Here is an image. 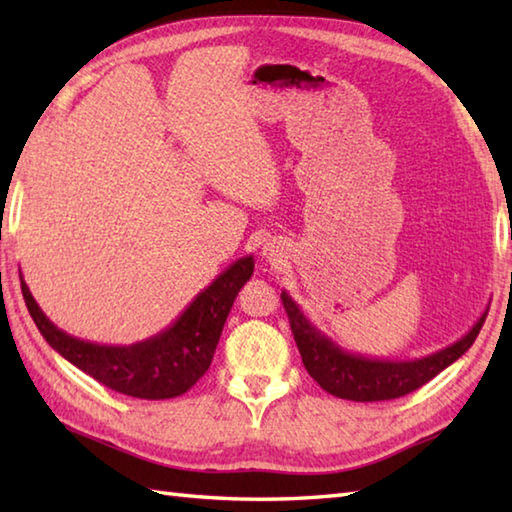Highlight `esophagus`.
I'll return each mask as SVG.
<instances>
[{
  "mask_svg": "<svg viewBox=\"0 0 512 512\" xmlns=\"http://www.w3.org/2000/svg\"><path fill=\"white\" fill-rule=\"evenodd\" d=\"M264 257H266V262L279 266V264H284L286 250H284V246L277 244V242H268V244L264 246Z\"/></svg>",
  "mask_w": 512,
  "mask_h": 512,
  "instance_id": "1",
  "label": "esophagus"
}]
</instances>
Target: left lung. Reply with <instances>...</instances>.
<instances>
[{"instance_id":"left-lung-1","label":"left lung","mask_w":512,"mask_h":512,"mask_svg":"<svg viewBox=\"0 0 512 512\" xmlns=\"http://www.w3.org/2000/svg\"><path fill=\"white\" fill-rule=\"evenodd\" d=\"M281 301H284L290 328L295 334V343L308 374L328 394L354 402L394 400L429 383L433 376H438L442 369H447L469 350L488 314L486 308L462 339L442 347L438 352L411 358V361H387V358H369L363 354L345 352L303 314L297 301L286 290H281Z\"/></svg>"}]
</instances>
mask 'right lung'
<instances>
[{
	"instance_id": "obj_1",
	"label": "right lung",
	"mask_w": 512,
	"mask_h": 512,
	"mask_svg": "<svg viewBox=\"0 0 512 512\" xmlns=\"http://www.w3.org/2000/svg\"><path fill=\"white\" fill-rule=\"evenodd\" d=\"M253 268V255L237 259L184 308L167 330L132 345H99L76 339L59 330L43 314L35 297L30 295L24 277H21V292L43 339L65 361L118 394L165 400L182 396L206 374L228 312L233 308L239 288L253 275Z\"/></svg>"
}]
</instances>
